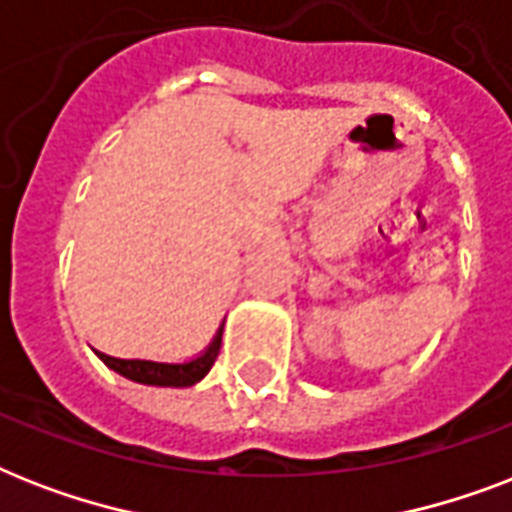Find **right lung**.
<instances>
[{"instance_id":"1","label":"right lung","mask_w":512,"mask_h":512,"mask_svg":"<svg viewBox=\"0 0 512 512\" xmlns=\"http://www.w3.org/2000/svg\"><path fill=\"white\" fill-rule=\"evenodd\" d=\"M220 342H223V324L215 332L212 342L201 350L199 356L188 358V361H151V358H119L108 356L103 350H95V356L122 374L127 380L140 382V385H156V388H191L199 380L207 377V372L215 364L217 353H220Z\"/></svg>"}]
</instances>
